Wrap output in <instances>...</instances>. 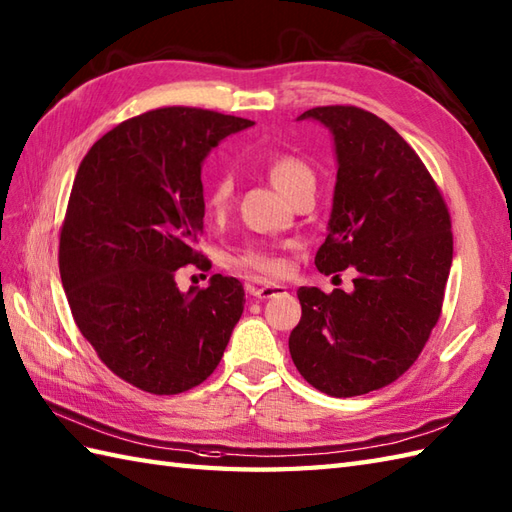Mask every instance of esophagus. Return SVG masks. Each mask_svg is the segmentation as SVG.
<instances>
[{"label": "esophagus", "instance_id": "esophagus-1", "mask_svg": "<svg viewBox=\"0 0 512 512\" xmlns=\"http://www.w3.org/2000/svg\"><path fill=\"white\" fill-rule=\"evenodd\" d=\"M248 292H251L255 299H272V296H281L285 294V285H279V283H272V285H251L248 288Z\"/></svg>", "mask_w": 512, "mask_h": 512}]
</instances>
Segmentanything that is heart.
Segmentation results:
<instances>
[{"instance_id": "heart-1", "label": "heart", "mask_w": 512, "mask_h": 512, "mask_svg": "<svg viewBox=\"0 0 512 512\" xmlns=\"http://www.w3.org/2000/svg\"><path fill=\"white\" fill-rule=\"evenodd\" d=\"M268 176H270V183L275 185L285 198L292 196L296 189L316 183L310 165L301 161L299 157H290V154H283V157H277L272 161L268 165ZM231 196H233V178L231 176L218 178V181L209 189L211 211L220 213L227 209ZM235 266H240L242 270L251 272V275H257V277H277L285 268L283 259L272 251H268V248H246L244 253L235 257Z\"/></svg>"}]
</instances>
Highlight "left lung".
Returning a JSON list of instances; mask_svg holds the SVG:
<instances>
[{"mask_svg":"<svg viewBox=\"0 0 512 512\" xmlns=\"http://www.w3.org/2000/svg\"><path fill=\"white\" fill-rule=\"evenodd\" d=\"M296 120L323 124L336 152L327 240L314 264L358 275L351 292L299 288L290 355L320 392L358 397L406 373L441 316L454 255L449 211L417 152L377 115L318 106Z\"/></svg>","mask_w":512,"mask_h":512,"instance_id":"obj_1","label":"left lung"}]
</instances>
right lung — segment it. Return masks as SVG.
Returning a JSON list of instances; mask_svg holds the SVG:
<instances>
[{
	"label": "right lung",
	"instance_id": "add662e5",
	"mask_svg": "<svg viewBox=\"0 0 512 512\" xmlns=\"http://www.w3.org/2000/svg\"><path fill=\"white\" fill-rule=\"evenodd\" d=\"M244 117L168 106L95 141L71 187L61 281L80 334L111 371L154 395H178L216 371L244 312L235 277L181 292L205 229L202 163Z\"/></svg>",
	"mask_w": 512,
	"mask_h": 512
}]
</instances>
